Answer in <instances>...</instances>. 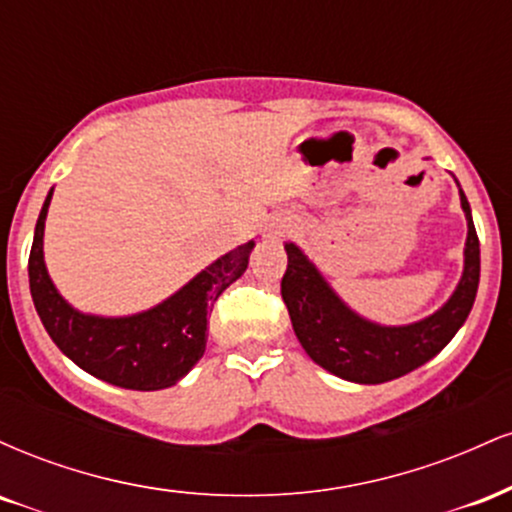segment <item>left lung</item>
<instances>
[{
    "label": "left lung",
    "instance_id": "8db88e82",
    "mask_svg": "<svg viewBox=\"0 0 512 512\" xmlns=\"http://www.w3.org/2000/svg\"><path fill=\"white\" fill-rule=\"evenodd\" d=\"M460 199L469 228L460 286L438 313L407 327H380L351 313L303 252L293 243L284 245L289 264L281 279V298L298 342L317 366L351 383L378 385L424 366L455 337L479 289V238L462 190Z\"/></svg>",
    "mask_w": 512,
    "mask_h": 512
}]
</instances>
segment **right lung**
Masks as SVG:
<instances>
[{"mask_svg":"<svg viewBox=\"0 0 512 512\" xmlns=\"http://www.w3.org/2000/svg\"><path fill=\"white\" fill-rule=\"evenodd\" d=\"M52 190L40 209L28 257L31 296L52 342L86 373L127 390H163L190 373L207 349L214 303L248 269L250 243L240 245L197 274L156 308L132 317L76 313L52 286L43 262V228Z\"/></svg>","mask_w":512,"mask_h":512,"instance_id":"obj_1","label":"right lung"}]
</instances>
